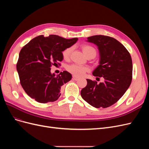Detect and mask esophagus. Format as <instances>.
<instances>
[{"label": "esophagus", "instance_id": "34e87169", "mask_svg": "<svg viewBox=\"0 0 149 149\" xmlns=\"http://www.w3.org/2000/svg\"><path fill=\"white\" fill-rule=\"evenodd\" d=\"M73 80H74V81H78V79H79V78H78V77H76V76H73Z\"/></svg>", "mask_w": 149, "mask_h": 149}]
</instances>
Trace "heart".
<instances>
[{"mask_svg": "<svg viewBox=\"0 0 149 149\" xmlns=\"http://www.w3.org/2000/svg\"><path fill=\"white\" fill-rule=\"evenodd\" d=\"M81 49L84 55L88 58L95 57L97 54L96 49L93 47L89 45H83L81 46ZM71 51L72 47H68L62 52V56L64 60H68L70 59ZM66 70L69 73L75 76H77V77H81V76L84 75L85 73L89 71V68L88 66H79L74 64L68 66L66 67Z\"/></svg>", "mask_w": 149, "mask_h": 149, "instance_id": "b5f03b06", "label": "heart"}]
</instances>
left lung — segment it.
<instances>
[{
  "mask_svg": "<svg viewBox=\"0 0 149 149\" xmlns=\"http://www.w3.org/2000/svg\"><path fill=\"white\" fill-rule=\"evenodd\" d=\"M87 42L96 45L100 52V65L93 74L104 81L97 83L87 79V85L81 91V96L94 107H108L118 102L130 86L132 58L123 45L112 37L94 35L88 37Z\"/></svg>",
  "mask_w": 149,
  "mask_h": 149,
  "instance_id": "left-lung-1",
  "label": "left lung"
}]
</instances>
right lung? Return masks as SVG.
Wrapping results in <instances>:
<instances>
[{
  "instance_id": "right-lung-1",
  "label": "right lung",
  "mask_w": 149,
  "mask_h": 149,
  "mask_svg": "<svg viewBox=\"0 0 149 149\" xmlns=\"http://www.w3.org/2000/svg\"><path fill=\"white\" fill-rule=\"evenodd\" d=\"M77 38L66 39L56 35L33 38L22 48L17 63L20 84L25 93L40 103L56 101L61 88L71 79V74L64 71L55 76L51 66L63 59L62 52L78 41Z\"/></svg>"
}]
</instances>
